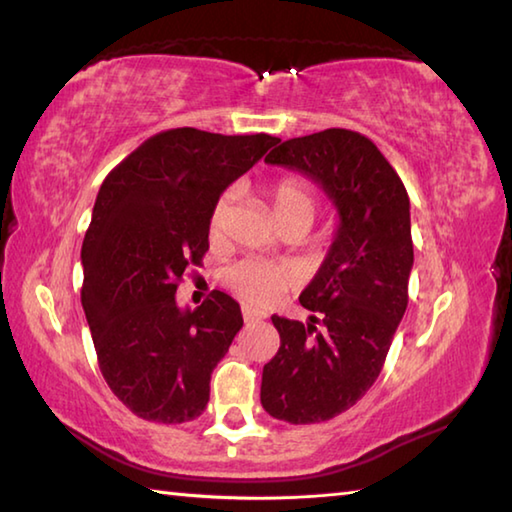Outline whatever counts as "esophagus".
Masks as SVG:
<instances>
[{
    "mask_svg": "<svg viewBox=\"0 0 512 512\" xmlns=\"http://www.w3.org/2000/svg\"><path fill=\"white\" fill-rule=\"evenodd\" d=\"M241 313H244V320H246L248 324H250V322H259V320L266 318L264 311L253 309V306H241Z\"/></svg>",
    "mask_w": 512,
    "mask_h": 512,
    "instance_id": "esophagus-1",
    "label": "esophagus"
}]
</instances>
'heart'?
I'll return each mask as SVG.
<instances>
[{
	"label": "heart",
	"mask_w": 512,
	"mask_h": 512,
	"mask_svg": "<svg viewBox=\"0 0 512 512\" xmlns=\"http://www.w3.org/2000/svg\"><path fill=\"white\" fill-rule=\"evenodd\" d=\"M232 203V194H221V199L215 203L210 217V237L219 239L224 235L226 217ZM271 206L277 221H282L291 215H304L313 221L315 215V199L309 185L302 179H288L277 181L271 190ZM228 282L241 300L253 304H271L286 293L291 286V273L282 266L268 264L264 259H246V262L237 264L228 275Z\"/></svg>",
	"instance_id": "obj_1"
}]
</instances>
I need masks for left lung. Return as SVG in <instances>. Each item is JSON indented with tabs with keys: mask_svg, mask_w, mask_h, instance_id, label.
<instances>
[{
	"mask_svg": "<svg viewBox=\"0 0 512 512\" xmlns=\"http://www.w3.org/2000/svg\"><path fill=\"white\" fill-rule=\"evenodd\" d=\"M266 163L309 176L338 212L329 253L300 295L309 322L273 315L280 349L262 374L268 414L322 423L376 383L405 315L414 266L410 197L378 147L351 129L291 138Z\"/></svg>",
	"mask_w": 512,
	"mask_h": 512,
	"instance_id": "8db88e82",
	"label": "left lung"
}]
</instances>
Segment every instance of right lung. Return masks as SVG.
<instances>
[{
	"mask_svg": "<svg viewBox=\"0 0 512 512\" xmlns=\"http://www.w3.org/2000/svg\"><path fill=\"white\" fill-rule=\"evenodd\" d=\"M277 143L167 129L100 185L82 241V309L109 389L145 421L185 423L206 410L212 369L244 318L224 291L181 309L176 286L206 255L221 192Z\"/></svg>",
	"mask_w": 512,
	"mask_h": 512,
	"instance_id": "add662e5",
	"label": "right lung"
}]
</instances>
